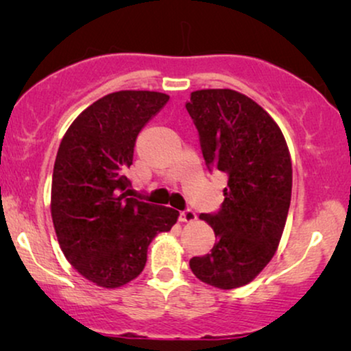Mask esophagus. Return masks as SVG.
<instances>
[{
  "label": "esophagus",
  "mask_w": 351,
  "mask_h": 351,
  "mask_svg": "<svg viewBox=\"0 0 351 351\" xmlns=\"http://www.w3.org/2000/svg\"><path fill=\"white\" fill-rule=\"evenodd\" d=\"M179 220H180V222H185V223H191V222H195V220H196V214L191 209L182 210Z\"/></svg>",
  "instance_id": "1"
}]
</instances>
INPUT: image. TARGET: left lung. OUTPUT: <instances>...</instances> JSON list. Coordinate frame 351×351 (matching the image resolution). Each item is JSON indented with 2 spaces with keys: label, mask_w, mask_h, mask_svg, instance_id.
Here are the masks:
<instances>
[{
  "label": "left lung",
  "mask_w": 351,
  "mask_h": 351,
  "mask_svg": "<svg viewBox=\"0 0 351 351\" xmlns=\"http://www.w3.org/2000/svg\"><path fill=\"white\" fill-rule=\"evenodd\" d=\"M206 165L228 176L217 214L199 219L214 230L209 254L190 268L206 285L234 289L251 282L280 246L292 191L286 138L261 105L233 89H201L186 102Z\"/></svg>",
  "instance_id": "obj_1"
}]
</instances>
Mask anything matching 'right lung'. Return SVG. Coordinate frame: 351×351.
Wrapping results in <instances>:
<instances>
[{
	"mask_svg": "<svg viewBox=\"0 0 351 351\" xmlns=\"http://www.w3.org/2000/svg\"><path fill=\"white\" fill-rule=\"evenodd\" d=\"M169 95L118 90L81 112L62 138L51 189L52 223L71 267L105 289L136 280L153 238L179 210L129 198L128 167L141 129Z\"/></svg>",
	"mask_w": 351,
	"mask_h": 351,
	"instance_id": "add662e5",
	"label": "right lung"
}]
</instances>
